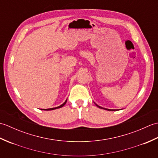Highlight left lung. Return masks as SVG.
<instances>
[{"mask_svg":"<svg viewBox=\"0 0 158 158\" xmlns=\"http://www.w3.org/2000/svg\"><path fill=\"white\" fill-rule=\"evenodd\" d=\"M96 105L98 106V107H99L100 109H105V110H113V109H105V108H102V107H101V106H98V105H96Z\"/></svg>","mask_w":158,"mask_h":158,"instance_id":"obj_1","label":"left lung"}]
</instances>
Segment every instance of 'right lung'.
<instances>
[{"mask_svg": "<svg viewBox=\"0 0 158 158\" xmlns=\"http://www.w3.org/2000/svg\"><path fill=\"white\" fill-rule=\"evenodd\" d=\"M66 101H67V100H66V101L64 102L62 105H61L60 106H58V107H55V108H51V109H41V110H54V109H59V108H61V107H62L64 105H65V104L66 103Z\"/></svg>", "mask_w": 158, "mask_h": 158, "instance_id": "add662e5", "label": "right lung"}]
</instances>
